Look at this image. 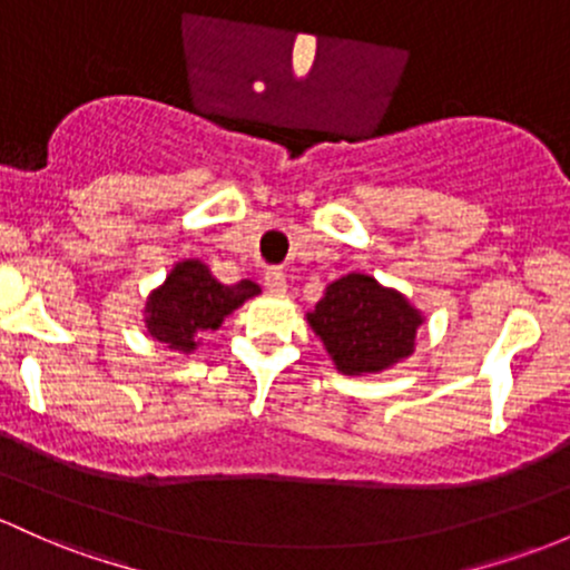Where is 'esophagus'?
I'll return each mask as SVG.
<instances>
[{
    "instance_id": "34e87169",
    "label": "esophagus",
    "mask_w": 570,
    "mask_h": 570,
    "mask_svg": "<svg viewBox=\"0 0 570 570\" xmlns=\"http://www.w3.org/2000/svg\"><path fill=\"white\" fill-rule=\"evenodd\" d=\"M263 285H266V291H272V293H285L287 279H285L283 268H268V272L263 274Z\"/></svg>"
}]
</instances>
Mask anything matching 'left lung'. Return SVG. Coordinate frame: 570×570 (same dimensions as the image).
<instances>
[{
    "label": "left lung",
    "mask_w": 570,
    "mask_h": 570,
    "mask_svg": "<svg viewBox=\"0 0 570 570\" xmlns=\"http://www.w3.org/2000/svg\"><path fill=\"white\" fill-rule=\"evenodd\" d=\"M307 321L332 353L336 370L364 375L413 353L421 312L410 307L402 293L377 285L366 274H347L326 287Z\"/></svg>",
    "instance_id": "obj_1"
}]
</instances>
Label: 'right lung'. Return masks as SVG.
I'll return each instance as SVG.
<instances>
[{
  "instance_id": "obj_1",
  "label": "right lung",
  "mask_w": 570,
  "mask_h": 570,
  "mask_svg": "<svg viewBox=\"0 0 570 570\" xmlns=\"http://www.w3.org/2000/svg\"><path fill=\"white\" fill-rule=\"evenodd\" d=\"M258 293L253 279L223 285L200 261H181L146 302V326L170 351L189 353L200 334L214 332L225 315Z\"/></svg>"
}]
</instances>
